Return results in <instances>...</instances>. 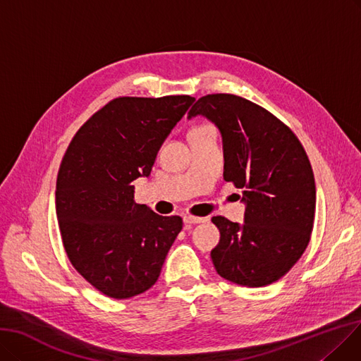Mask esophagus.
Listing matches in <instances>:
<instances>
[{
  "instance_id": "1",
  "label": "esophagus",
  "mask_w": 361,
  "mask_h": 361,
  "mask_svg": "<svg viewBox=\"0 0 361 361\" xmlns=\"http://www.w3.org/2000/svg\"><path fill=\"white\" fill-rule=\"evenodd\" d=\"M206 219L204 218H200V216H192V214H186L183 216V222L186 225H195V224H201L204 222Z\"/></svg>"
}]
</instances>
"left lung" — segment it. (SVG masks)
Instances as JSON below:
<instances>
[{"instance_id":"left-lung-1","label":"left lung","mask_w":361,"mask_h":361,"mask_svg":"<svg viewBox=\"0 0 361 361\" xmlns=\"http://www.w3.org/2000/svg\"><path fill=\"white\" fill-rule=\"evenodd\" d=\"M204 115L224 140V179L243 190L244 224L213 216L221 233L210 256L221 277L262 287L280 280L311 240L315 182L298 136L250 100L214 93L200 97L188 117Z\"/></svg>"}]
</instances>
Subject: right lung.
I'll list each match as a JSON object with an SVG mask.
<instances>
[{
    "label": "right lung",
    "mask_w": 361,
    "mask_h": 361,
    "mask_svg": "<svg viewBox=\"0 0 361 361\" xmlns=\"http://www.w3.org/2000/svg\"><path fill=\"white\" fill-rule=\"evenodd\" d=\"M195 97H115L72 137L56 182V214L69 262L100 293L137 296L155 284L182 229L180 216L136 204L161 143Z\"/></svg>",
    "instance_id": "obj_1"
}]
</instances>
